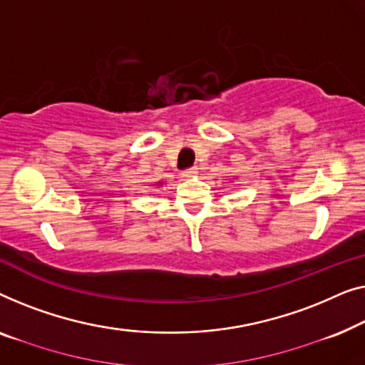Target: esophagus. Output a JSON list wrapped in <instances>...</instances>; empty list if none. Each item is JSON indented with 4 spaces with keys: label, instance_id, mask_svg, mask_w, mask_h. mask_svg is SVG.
Returning a JSON list of instances; mask_svg holds the SVG:
<instances>
[{
    "label": "esophagus",
    "instance_id": "esophagus-1",
    "mask_svg": "<svg viewBox=\"0 0 365 365\" xmlns=\"http://www.w3.org/2000/svg\"><path fill=\"white\" fill-rule=\"evenodd\" d=\"M198 175V168L197 167H192V168H187V170L182 172V177L185 178H193Z\"/></svg>",
    "mask_w": 365,
    "mask_h": 365
}]
</instances>
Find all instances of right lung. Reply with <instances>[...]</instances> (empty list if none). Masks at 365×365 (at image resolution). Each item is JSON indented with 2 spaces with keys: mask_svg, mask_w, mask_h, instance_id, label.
<instances>
[{
  "mask_svg": "<svg viewBox=\"0 0 365 365\" xmlns=\"http://www.w3.org/2000/svg\"><path fill=\"white\" fill-rule=\"evenodd\" d=\"M158 185H160V183H158Z\"/></svg>",
  "mask_w": 365,
  "mask_h": 365,
  "instance_id": "right-lung-1",
  "label": "right lung"
}]
</instances>
